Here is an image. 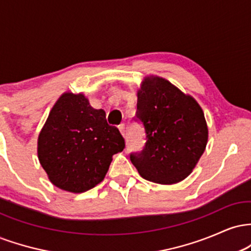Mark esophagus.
I'll return each instance as SVG.
<instances>
[{"instance_id": "34e87169", "label": "esophagus", "mask_w": 251, "mask_h": 251, "mask_svg": "<svg viewBox=\"0 0 251 251\" xmlns=\"http://www.w3.org/2000/svg\"><path fill=\"white\" fill-rule=\"evenodd\" d=\"M118 127H119V131H120V133H122L124 137H125V134H126V131H125V124H120L119 126H118Z\"/></svg>"}]
</instances>
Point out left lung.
<instances>
[{
    "label": "left lung",
    "mask_w": 251,
    "mask_h": 251,
    "mask_svg": "<svg viewBox=\"0 0 251 251\" xmlns=\"http://www.w3.org/2000/svg\"><path fill=\"white\" fill-rule=\"evenodd\" d=\"M133 119L143 125L146 142L129 159L144 179L174 184L188 177L208 142L205 118L194 98L168 80L146 77Z\"/></svg>",
    "instance_id": "left-lung-1"
}]
</instances>
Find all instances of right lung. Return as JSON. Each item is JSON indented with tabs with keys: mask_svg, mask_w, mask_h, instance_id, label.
<instances>
[{
	"mask_svg": "<svg viewBox=\"0 0 251 251\" xmlns=\"http://www.w3.org/2000/svg\"><path fill=\"white\" fill-rule=\"evenodd\" d=\"M125 149L103 109L82 94L65 93L51 108L37 142V154L51 183L66 191H87L105 178L112 155Z\"/></svg>",
	"mask_w": 251,
	"mask_h": 251,
	"instance_id": "obj_1",
	"label": "right lung"
}]
</instances>
